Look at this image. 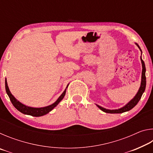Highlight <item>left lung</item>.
I'll use <instances>...</instances> for the list:
<instances>
[{"label": "left lung", "instance_id": "obj_1", "mask_svg": "<svg viewBox=\"0 0 153 153\" xmlns=\"http://www.w3.org/2000/svg\"><path fill=\"white\" fill-rule=\"evenodd\" d=\"M135 44L136 45V46L139 48V49L140 50L141 53H142V51H141L139 45L137 43H135ZM141 55H142V53H141ZM140 60H141L142 66L141 84H140V86L138 91L136 93L135 97H134L128 103H127L125 106H123V107L121 108H118V109H107V108H105L104 107H100V106L97 105V107L99 108L100 110H102L103 112L107 113H121L126 112V111L131 110V108H133L137 104H138V102H139V100H140V98L142 97V94L144 92L145 88H146V75H145V74H146V67H145L144 62L143 61V60H142V56H140Z\"/></svg>", "mask_w": 153, "mask_h": 153}]
</instances>
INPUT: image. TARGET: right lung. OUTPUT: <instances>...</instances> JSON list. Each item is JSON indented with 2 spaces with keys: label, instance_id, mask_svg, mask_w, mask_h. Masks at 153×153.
<instances>
[{
  "label": "right lung",
  "instance_id": "right-lung-1",
  "mask_svg": "<svg viewBox=\"0 0 153 153\" xmlns=\"http://www.w3.org/2000/svg\"><path fill=\"white\" fill-rule=\"evenodd\" d=\"M68 86H69V84L67 85V86L66 87L65 90H64L63 92L61 94V95L58 98V99L56 100L55 102L53 103V104L48 105V106H46V107L36 108V107H28V106L22 104V103L20 102L19 100H17L14 96L11 94V92H10L8 84H7V79H5V89H6L7 94H8L10 100H11V101L12 102V104L13 105L14 107L16 108L18 111H20L21 113L25 114V115H32V116H33V117H40V116L45 115H46V114L48 113L50 111L53 110V108H55L56 106L62 100H63V98H64L65 95L67 88L68 87Z\"/></svg>",
  "mask_w": 153,
  "mask_h": 153
}]
</instances>
